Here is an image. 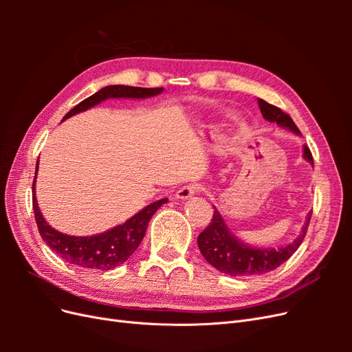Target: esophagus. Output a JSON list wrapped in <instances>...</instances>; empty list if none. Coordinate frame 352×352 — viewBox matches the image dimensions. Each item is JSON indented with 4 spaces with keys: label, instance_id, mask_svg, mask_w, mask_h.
I'll return each mask as SVG.
<instances>
[{
    "label": "esophagus",
    "instance_id": "1",
    "mask_svg": "<svg viewBox=\"0 0 352 352\" xmlns=\"http://www.w3.org/2000/svg\"><path fill=\"white\" fill-rule=\"evenodd\" d=\"M197 192H198V185L189 184V185H185L180 188L176 192V197L180 199H186V198H190L192 195H195Z\"/></svg>",
    "mask_w": 352,
    "mask_h": 352
}]
</instances>
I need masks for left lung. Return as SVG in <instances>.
Instances as JSON below:
<instances>
[{"label": "left lung", "instance_id": "left-lung-1", "mask_svg": "<svg viewBox=\"0 0 352 352\" xmlns=\"http://www.w3.org/2000/svg\"><path fill=\"white\" fill-rule=\"evenodd\" d=\"M258 107L265 120L278 123L282 127H286L295 133H301L298 129L291 116L282 111L276 105L265 102L264 100H258ZM304 158L308 160L311 164L313 155L310 148L304 145ZM311 212L307 216V221L301 230V235L298 236L292 243L286 245L283 248H255L250 245L241 242L233 233L228 229L225 220L220 216V212L214 210L210 225L198 235V247L204 258L220 270L230 276H257L264 274L278 269L291 255L300 248L302 243L307 228L310 225Z\"/></svg>", "mask_w": 352, "mask_h": 352}]
</instances>
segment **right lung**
Returning a JSON list of instances; mask_svg holds the SVG:
<instances>
[{
	"label": "right lung",
	"mask_w": 352,
	"mask_h": 352,
	"mask_svg": "<svg viewBox=\"0 0 352 352\" xmlns=\"http://www.w3.org/2000/svg\"><path fill=\"white\" fill-rule=\"evenodd\" d=\"M162 92L163 88H138L124 87V85H110V87L100 89L87 100L79 102L76 107H73L65 116L63 120L80 111L88 110L107 98H150ZM36 173L38 164L35 168V179ZM35 182L36 180H34V185H32V202H34V214L41 238L45 241V243L58 257L83 269L107 272L123 264L140 247L146 232L148 223H150L154 212L167 202V198L155 201L140 212H136L129 220H126L123 225L100 233V235L69 236L66 233L52 229L45 219L42 217L35 197Z\"/></svg>",
	"instance_id": "right-lung-1"
}]
</instances>
